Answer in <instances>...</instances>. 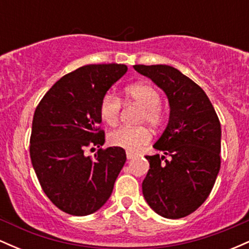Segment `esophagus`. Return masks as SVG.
Listing matches in <instances>:
<instances>
[{
  "instance_id": "obj_1",
  "label": "esophagus",
  "mask_w": 249,
  "mask_h": 249,
  "mask_svg": "<svg viewBox=\"0 0 249 249\" xmlns=\"http://www.w3.org/2000/svg\"><path fill=\"white\" fill-rule=\"evenodd\" d=\"M136 157H137L136 153L131 152V151H126V158H127V160H131V159L136 158Z\"/></svg>"
}]
</instances>
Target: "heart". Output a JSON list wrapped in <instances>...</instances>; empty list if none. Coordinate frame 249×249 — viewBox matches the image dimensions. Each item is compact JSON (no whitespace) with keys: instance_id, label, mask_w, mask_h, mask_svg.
<instances>
[{"instance_id":"1","label":"heart","mask_w":249,"mask_h":249,"mask_svg":"<svg viewBox=\"0 0 249 249\" xmlns=\"http://www.w3.org/2000/svg\"><path fill=\"white\" fill-rule=\"evenodd\" d=\"M125 97L131 102L144 108L142 121L151 126H158L162 121L160 112L161 98L156 88L146 83H137L125 89ZM121 113V101L115 93L107 92L103 96L99 104V115L102 121L107 125H116ZM151 141V134L145 127L121 126L108 134V142L113 146L137 151L142 145Z\"/></svg>"}]
</instances>
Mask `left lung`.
Segmentation results:
<instances>
[{"mask_svg":"<svg viewBox=\"0 0 249 249\" xmlns=\"http://www.w3.org/2000/svg\"><path fill=\"white\" fill-rule=\"evenodd\" d=\"M133 68L164 91L170 105L166 128L153 145L164 156H146L150 170L142 194L159 215L184 218L204 204L218 177L221 125L205 91L178 69L165 64Z\"/></svg>","mask_w":249,"mask_h":249,"instance_id":"left-lung-1","label":"left lung"}]
</instances>
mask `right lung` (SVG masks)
Masks as SVG:
<instances>
[{"label":"right lung","instance_id":"obj_1","mask_svg":"<svg viewBox=\"0 0 249 249\" xmlns=\"http://www.w3.org/2000/svg\"><path fill=\"white\" fill-rule=\"evenodd\" d=\"M126 71L125 64L84 65L57 81L36 107L31 162L44 193L63 212L92 214L112 193L126 161L124 148H101L95 158L84 151L105 142L99 104Z\"/></svg>","mask_w":249,"mask_h":249}]
</instances>
